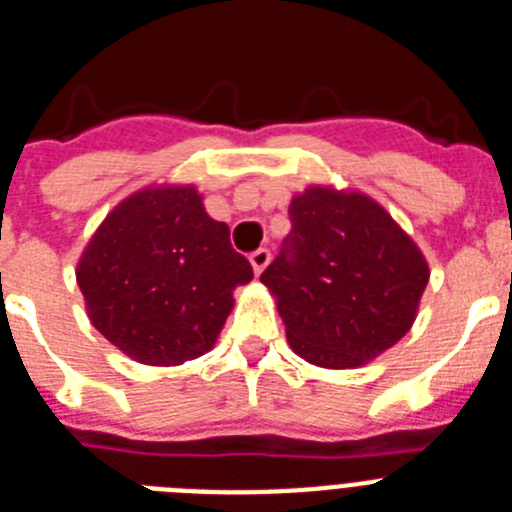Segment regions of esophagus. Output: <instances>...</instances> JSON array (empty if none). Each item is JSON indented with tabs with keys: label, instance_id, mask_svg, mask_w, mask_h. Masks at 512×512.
<instances>
[{
	"label": "esophagus",
	"instance_id": "34e87169",
	"mask_svg": "<svg viewBox=\"0 0 512 512\" xmlns=\"http://www.w3.org/2000/svg\"><path fill=\"white\" fill-rule=\"evenodd\" d=\"M249 263H252V271H255L257 276H260V273H263L265 268H268V263H271V252H268V249H265V247L255 249V252L249 255Z\"/></svg>",
	"mask_w": 512,
	"mask_h": 512
}]
</instances>
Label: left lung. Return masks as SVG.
<instances>
[{"instance_id":"left-lung-1","label":"left lung","mask_w":512,"mask_h":512,"mask_svg":"<svg viewBox=\"0 0 512 512\" xmlns=\"http://www.w3.org/2000/svg\"><path fill=\"white\" fill-rule=\"evenodd\" d=\"M292 233L263 271L297 356L356 369L412 329L430 268L412 236L361 191L311 185L289 204Z\"/></svg>"}]
</instances>
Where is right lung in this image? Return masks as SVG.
Here are the masks:
<instances>
[{"mask_svg":"<svg viewBox=\"0 0 512 512\" xmlns=\"http://www.w3.org/2000/svg\"><path fill=\"white\" fill-rule=\"evenodd\" d=\"M252 265L193 185H148L116 204L76 265L92 327L140 364L204 356Z\"/></svg>","mask_w":512,"mask_h":512,"instance_id":"right-lung-1","label":"right lung"}]
</instances>
